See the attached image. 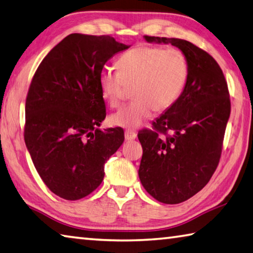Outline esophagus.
Here are the masks:
<instances>
[{
	"label": "esophagus",
	"mask_w": 253,
	"mask_h": 253,
	"mask_svg": "<svg viewBox=\"0 0 253 253\" xmlns=\"http://www.w3.org/2000/svg\"><path fill=\"white\" fill-rule=\"evenodd\" d=\"M135 138H136V132L130 131V130L125 131V139L127 141H132V140H135Z\"/></svg>",
	"instance_id": "34e87169"
}]
</instances>
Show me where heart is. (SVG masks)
<instances>
[{"mask_svg":"<svg viewBox=\"0 0 253 253\" xmlns=\"http://www.w3.org/2000/svg\"><path fill=\"white\" fill-rule=\"evenodd\" d=\"M118 71L103 68L98 84L103 98L118 107L127 88L135 100L111 116V123L128 129L138 128L151 112H165L180 97L189 75L186 55L179 48L141 45L119 57Z\"/></svg>","mask_w":253,"mask_h":253,"instance_id":"1","label":"heart"}]
</instances>
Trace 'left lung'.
Wrapping results in <instances>:
<instances>
[{
	"label": "left lung",
	"instance_id": "8db88e82",
	"mask_svg": "<svg viewBox=\"0 0 253 253\" xmlns=\"http://www.w3.org/2000/svg\"><path fill=\"white\" fill-rule=\"evenodd\" d=\"M147 42L180 48L189 64L185 89L176 104L138 132L141 185L156 200L176 205L208 183L221 157L231 103L227 81L215 59L180 39L145 35Z\"/></svg>",
	"mask_w": 253,
	"mask_h": 253
}]
</instances>
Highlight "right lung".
I'll use <instances>...</instances> for the list:
<instances>
[{
  "label": "right lung",
  "mask_w": 253,
  "mask_h": 253,
  "mask_svg": "<svg viewBox=\"0 0 253 253\" xmlns=\"http://www.w3.org/2000/svg\"><path fill=\"white\" fill-rule=\"evenodd\" d=\"M128 47L111 35L70 34L32 79L24 140L40 177L63 199L91 194L103 181L105 163L125 139L122 128L98 129L106 117L98 75Z\"/></svg>",
  "instance_id": "1"
}]
</instances>
